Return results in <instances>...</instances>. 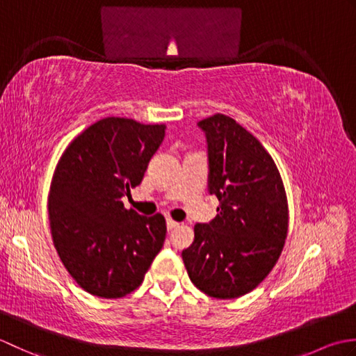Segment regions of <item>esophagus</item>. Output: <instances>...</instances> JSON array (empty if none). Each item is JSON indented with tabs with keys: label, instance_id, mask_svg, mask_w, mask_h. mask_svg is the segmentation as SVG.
Returning a JSON list of instances; mask_svg holds the SVG:
<instances>
[{
	"label": "esophagus",
	"instance_id": "34e87169",
	"mask_svg": "<svg viewBox=\"0 0 356 356\" xmlns=\"http://www.w3.org/2000/svg\"><path fill=\"white\" fill-rule=\"evenodd\" d=\"M179 226V223L177 222H174V220H171V218H166V228H168V231H172V229H176Z\"/></svg>",
	"mask_w": 356,
	"mask_h": 356
}]
</instances>
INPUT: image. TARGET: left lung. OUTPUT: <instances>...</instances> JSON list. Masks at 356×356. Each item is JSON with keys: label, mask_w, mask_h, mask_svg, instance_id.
<instances>
[{"label": "left lung", "mask_w": 356, "mask_h": 356, "mask_svg": "<svg viewBox=\"0 0 356 356\" xmlns=\"http://www.w3.org/2000/svg\"><path fill=\"white\" fill-rule=\"evenodd\" d=\"M208 149V191L220 202L209 223L194 226L182 251L191 282L214 298L255 289L275 266L287 234V200L277 166L236 120L214 115L197 122Z\"/></svg>", "instance_id": "1"}]
</instances>
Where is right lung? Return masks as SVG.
<instances>
[{"mask_svg":"<svg viewBox=\"0 0 356 356\" xmlns=\"http://www.w3.org/2000/svg\"><path fill=\"white\" fill-rule=\"evenodd\" d=\"M166 127L125 118L90 125L59 159L49 193L53 243L65 269L88 293L120 298L143 282L166 236L162 214L125 209Z\"/></svg>","mask_w":356,"mask_h":356,"instance_id":"right-lung-1","label":"right lung"}]
</instances>
